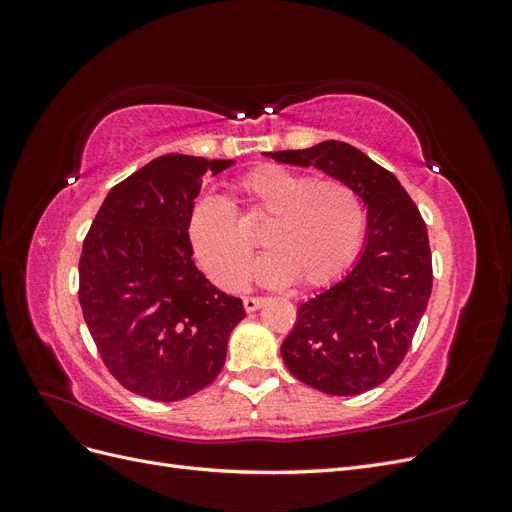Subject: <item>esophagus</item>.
I'll return each instance as SVG.
<instances>
[{"mask_svg": "<svg viewBox=\"0 0 512 512\" xmlns=\"http://www.w3.org/2000/svg\"><path fill=\"white\" fill-rule=\"evenodd\" d=\"M265 303V299L262 297H245L243 299V307H245V312H256V309Z\"/></svg>", "mask_w": 512, "mask_h": 512, "instance_id": "esophagus-1", "label": "esophagus"}]
</instances>
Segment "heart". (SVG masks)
Masks as SVG:
<instances>
[{"mask_svg":"<svg viewBox=\"0 0 512 512\" xmlns=\"http://www.w3.org/2000/svg\"><path fill=\"white\" fill-rule=\"evenodd\" d=\"M241 213L265 215L254 267L262 284L324 286L342 275L361 247L365 209L359 194L339 179H320L284 166H265L237 183ZM188 241L215 284L239 288L250 267L252 245L241 235L230 203L198 198L188 215Z\"/></svg>","mask_w":512,"mask_h":512,"instance_id":"obj_1","label":"heart"}]
</instances>
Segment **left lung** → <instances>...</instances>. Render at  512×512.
Masks as SVG:
<instances>
[{"label": "left lung", "mask_w": 512, "mask_h": 512, "mask_svg": "<svg viewBox=\"0 0 512 512\" xmlns=\"http://www.w3.org/2000/svg\"><path fill=\"white\" fill-rule=\"evenodd\" d=\"M348 183L367 207L365 239L342 280L297 307L282 342L290 374L327 395H359L389 378L412 344L431 294L425 222L397 177L348 143L265 153Z\"/></svg>", "instance_id": "obj_1"}]
</instances>
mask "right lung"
I'll return each mask as SVG.
<instances>
[{"label":"right lung","mask_w":512,"mask_h":512,"mask_svg":"<svg viewBox=\"0 0 512 512\" xmlns=\"http://www.w3.org/2000/svg\"><path fill=\"white\" fill-rule=\"evenodd\" d=\"M235 160H151L106 194L79 262V301L108 371L128 391L179 401L224 367L243 301L192 260L188 215L203 177Z\"/></svg>","instance_id":"1"}]
</instances>
